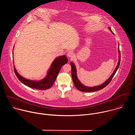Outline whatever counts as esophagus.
Here are the masks:
<instances>
[{
    "mask_svg": "<svg viewBox=\"0 0 135 135\" xmlns=\"http://www.w3.org/2000/svg\"><path fill=\"white\" fill-rule=\"evenodd\" d=\"M67 56L69 57H73V56H74V53L72 51H69L68 53H67Z\"/></svg>",
    "mask_w": 135,
    "mask_h": 135,
    "instance_id": "esophagus-1",
    "label": "esophagus"
}]
</instances>
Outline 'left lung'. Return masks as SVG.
Listing matches in <instances>:
<instances>
[{"instance_id": "8db88e82", "label": "left lung", "mask_w": 135, "mask_h": 135, "mask_svg": "<svg viewBox=\"0 0 135 135\" xmlns=\"http://www.w3.org/2000/svg\"><path fill=\"white\" fill-rule=\"evenodd\" d=\"M109 29L112 31V30H111V29L109 27ZM118 51H119V62H118V65H117L116 68H115V70L114 71V72L113 73L112 75L110 76V78L107 80H106L102 85H98V86H94V87L86 86L83 85L80 82L79 80L78 79V77H77L76 69L74 63L71 62H70V65H71V76H72L73 81V82L74 83V85H75V87L77 89H78V90L81 91L86 92H94V91H98V90H102L103 88H104L105 86H106L109 83V82L111 81V80H112V79H113V78L114 77L115 74L116 73V72H117V71L119 66H120V59H121V55H120V51L119 47L118 48Z\"/></svg>"}]
</instances>
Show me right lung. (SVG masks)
Masks as SVG:
<instances>
[{
	"instance_id": "right-lung-1",
	"label": "right lung",
	"mask_w": 135,
	"mask_h": 135,
	"mask_svg": "<svg viewBox=\"0 0 135 135\" xmlns=\"http://www.w3.org/2000/svg\"><path fill=\"white\" fill-rule=\"evenodd\" d=\"M68 61V59L66 55L56 57L52 64L46 76L41 81H32L26 79L18 74L15 68L14 72L20 81L27 86L36 89L46 90L49 89L53 85L61 67L67 64Z\"/></svg>"
}]
</instances>
